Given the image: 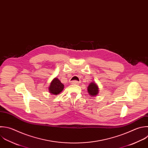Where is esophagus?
<instances>
[{
  "instance_id": "esophagus-1",
  "label": "esophagus",
  "mask_w": 148,
  "mask_h": 148,
  "mask_svg": "<svg viewBox=\"0 0 148 148\" xmlns=\"http://www.w3.org/2000/svg\"><path fill=\"white\" fill-rule=\"evenodd\" d=\"M79 82L78 81H76V80H73V81H72L71 83L72 84H79Z\"/></svg>"
}]
</instances>
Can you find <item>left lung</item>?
I'll use <instances>...</instances> for the list:
<instances>
[{"label": "left lung", "mask_w": 148, "mask_h": 148, "mask_svg": "<svg viewBox=\"0 0 148 148\" xmlns=\"http://www.w3.org/2000/svg\"><path fill=\"white\" fill-rule=\"evenodd\" d=\"M88 92L92 97L96 96L98 93V87L95 82H91L87 87Z\"/></svg>", "instance_id": "left-lung-1"}]
</instances>
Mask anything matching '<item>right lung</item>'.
Wrapping results in <instances>:
<instances>
[{
	"instance_id": "obj_1",
	"label": "right lung",
	"mask_w": 148,
	"mask_h": 148,
	"mask_svg": "<svg viewBox=\"0 0 148 148\" xmlns=\"http://www.w3.org/2000/svg\"><path fill=\"white\" fill-rule=\"evenodd\" d=\"M64 88V85L58 78L56 77L51 82L50 86L49 87V90L51 94L57 95L63 90Z\"/></svg>"
}]
</instances>
